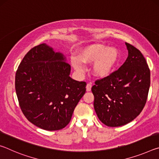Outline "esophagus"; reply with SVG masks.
I'll list each match as a JSON object with an SVG mask.
<instances>
[{
  "label": "esophagus",
  "mask_w": 159,
  "mask_h": 159,
  "mask_svg": "<svg viewBox=\"0 0 159 159\" xmlns=\"http://www.w3.org/2000/svg\"><path fill=\"white\" fill-rule=\"evenodd\" d=\"M91 88H92V84L91 83H88L87 85H86V90L89 92V91L91 90Z\"/></svg>",
  "instance_id": "obj_1"
}]
</instances>
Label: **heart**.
Returning <instances> with one entry per match:
<instances>
[{"mask_svg": "<svg viewBox=\"0 0 159 159\" xmlns=\"http://www.w3.org/2000/svg\"><path fill=\"white\" fill-rule=\"evenodd\" d=\"M119 61V51L102 44H94L80 50L79 57H71V64L79 74L84 71V64H92V72L98 78H106L111 74Z\"/></svg>", "mask_w": 159, "mask_h": 159, "instance_id": "b5f03b06", "label": "heart"}]
</instances>
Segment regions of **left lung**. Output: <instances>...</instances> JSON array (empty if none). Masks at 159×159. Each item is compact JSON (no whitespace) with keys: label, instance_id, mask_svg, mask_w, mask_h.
Listing matches in <instances>:
<instances>
[{"label":"left lung","instance_id":"obj_1","mask_svg":"<svg viewBox=\"0 0 159 159\" xmlns=\"http://www.w3.org/2000/svg\"><path fill=\"white\" fill-rule=\"evenodd\" d=\"M128 56L109 76L97 80L92 87L94 108L102 123L109 127L124 125L140 114L147 102L150 70L140 51L125 43Z\"/></svg>","mask_w":159,"mask_h":159}]
</instances>
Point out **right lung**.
<instances>
[{
	"mask_svg": "<svg viewBox=\"0 0 159 159\" xmlns=\"http://www.w3.org/2000/svg\"><path fill=\"white\" fill-rule=\"evenodd\" d=\"M70 71L63 54L45 43L32 48L21 61L16 93L21 111L37 127L52 131L69 124L86 91V83L72 79Z\"/></svg>",
	"mask_w": 159,
	"mask_h": 159,
	"instance_id": "add662e5",
	"label": "right lung"
}]
</instances>
